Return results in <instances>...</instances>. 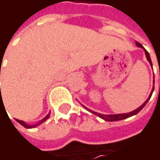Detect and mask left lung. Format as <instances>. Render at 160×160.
<instances>
[{
    "label": "left lung",
    "instance_id": "8db88e82",
    "mask_svg": "<svg viewBox=\"0 0 160 160\" xmlns=\"http://www.w3.org/2000/svg\"><path fill=\"white\" fill-rule=\"evenodd\" d=\"M135 44L138 46V47H140V48L144 49V53H145V56H146V59L148 60V62H149V64H150V66L152 67V61H151V58H150V55H149V53H148V52L145 50V49L143 47V45L141 44V43H139L138 42H135ZM154 83H155V80H154ZM153 92H154V86H153V89H152V91H151V93L149 94V96H148V98L146 99V101L144 102V104L142 105V106H140L138 108H136L135 110H133V111L132 112H129V113H124V114H114V115H104V114H100V113H97V112L95 111H92V110H91V109H88L86 107H84L83 105V107L87 109V110H89V111L91 112V113H92V114H94V115H96V116H98L99 118H101L102 119H104V120H106V121H118V120H122V119H125V118H130V117H132V116H134V115H136V114H138L139 112L141 111L143 108H144V107L146 105V103L149 101V99H150V97H151V95H152V93H153Z\"/></svg>",
    "mask_w": 160,
    "mask_h": 160
}]
</instances>
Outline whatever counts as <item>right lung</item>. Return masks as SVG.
I'll return each mask as SVG.
<instances>
[{
  "label": "right lung",
  "instance_id": "obj_1",
  "mask_svg": "<svg viewBox=\"0 0 160 160\" xmlns=\"http://www.w3.org/2000/svg\"><path fill=\"white\" fill-rule=\"evenodd\" d=\"M1 87V86H0ZM49 118H50V114H48L45 118H43L42 120H40L39 122H37L36 124H33V125H29V124H28V123H26L25 121H23V120H19V119H16V121L19 123V124H21L23 127H25V128H27V129H32V128H35V127H37V126H39V125H41L42 123H43L46 119H48Z\"/></svg>",
  "mask_w": 160,
  "mask_h": 160
}]
</instances>
